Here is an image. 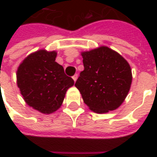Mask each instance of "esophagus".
I'll use <instances>...</instances> for the list:
<instances>
[{"mask_svg": "<svg viewBox=\"0 0 157 157\" xmlns=\"http://www.w3.org/2000/svg\"><path fill=\"white\" fill-rule=\"evenodd\" d=\"M72 78H73V80H74V82H75V81L77 80V78H78V75H77V74H75V75H74L73 76H72Z\"/></svg>", "mask_w": 157, "mask_h": 157, "instance_id": "esophagus-1", "label": "esophagus"}]
</instances>
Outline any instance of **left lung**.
<instances>
[{"label":"left lung","mask_w":157,"mask_h":157,"mask_svg":"<svg viewBox=\"0 0 157 157\" xmlns=\"http://www.w3.org/2000/svg\"><path fill=\"white\" fill-rule=\"evenodd\" d=\"M84 70L75 86L92 111L98 113L118 109L132 82L130 66L118 53L106 46L82 52Z\"/></svg>","instance_id":"8db88e82"}]
</instances>
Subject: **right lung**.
Listing matches in <instances>:
<instances>
[{"mask_svg":"<svg viewBox=\"0 0 157 157\" xmlns=\"http://www.w3.org/2000/svg\"><path fill=\"white\" fill-rule=\"evenodd\" d=\"M57 53L44 49L29 55L17 71V86L26 103L43 113L60 108L66 91L74 81L55 62Z\"/></svg>","mask_w":157,"mask_h":157,"instance_id":"obj_1","label":"right lung"}]
</instances>
